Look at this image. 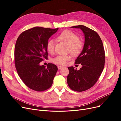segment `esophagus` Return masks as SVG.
Returning <instances> with one entry per match:
<instances>
[{"mask_svg":"<svg viewBox=\"0 0 121 121\" xmlns=\"http://www.w3.org/2000/svg\"><path fill=\"white\" fill-rule=\"evenodd\" d=\"M63 68V67H62V66H60V65H58V66H57V68H58V69H60Z\"/></svg>","mask_w":121,"mask_h":121,"instance_id":"obj_1","label":"esophagus"}]
</instances>
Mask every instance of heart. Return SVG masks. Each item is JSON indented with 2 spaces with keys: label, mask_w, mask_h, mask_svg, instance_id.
Wrapping results in <instances>:
<instances>
[{
  "label": "heart",
  "mask_w": 121,
  "mask_h": 121,
  "mask_svg": "<svg viewBox=\"0 0 121 121\" xmlns=\"http://www.w3.org/2000/svg\"><path fill=\"white\" fill-rule=\"evenodd\" d=\"M57 39L68 45L69 52L73 56H77L81 52L84 47L83 42L79 39V36L71 31H65L57 36ZM56 41L50 39L47 43V49L50 53L54 52ZM69 55H60L53 58L52 61L56 65H64L71 60Z\"/></svg>",
  "instance_id": "b5f03b06"
}]
</instances>
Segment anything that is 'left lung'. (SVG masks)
Here are the masks:
<instances>
[{"label": "left lung", "instance_id": "left-lung-1", "mask_svg": "<svg viewBox=\"0 0 121 121\" xmlns=\"http://www.w3.org/2000/svg\"><path fill=\"white\" fill-rule=\"evenodd\" d=\"M72 28L81 29L85 39L82 52L75 63L82 67L79 70L68 68L67 83L72 90L82 92L93 87L99 78L104 67L105 52L102 40L95 31L83 25Z\"/></svg>", "mask_w": 121, "mask_h": 121}]
</instances>
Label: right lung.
Masks as SVG:
<instances>
[{"instance_id": "1", "label": "right lung", "mask_w": 121, "mask_h": 121, "mask_svg": "<svg viewBox=\"0 0 121 121\" xmlns=\"http://www.w3.org/2000/svg\"><path fill=\"white\" fill-rule=\"evenodd\" d=\"M58 28L35 27L26 30L17 38L14 47V64L18 75L29 88L41 92L52 86L57 67L40 63L48 59L47 43Z\"/></svg>"}]
</instances>
